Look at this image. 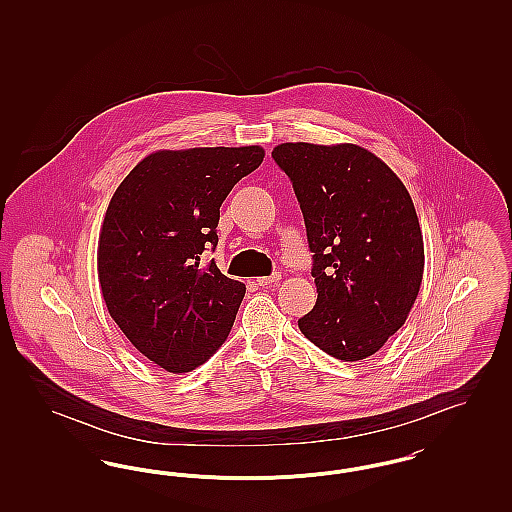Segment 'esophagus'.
Segmentation results:
<instances>
[{"label": "esophagus", "instance_id": "34e87169", "mask_svg": "<svg viewBox=\"0 0 512 512\" xmlns=\"http://www.w3.org/2000/svg\"><path fill=\"white\" fill-rule=\"evenodd\" d=\"M280 278H282V274H272V276H263V278H257V284L259 286H263V288H270V286H274V284H278L280 282Z\"/></svg>", "mask_w": 512, "mask_h": 512}]
</instances>
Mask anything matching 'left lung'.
Segmentation results:
<instances>
[{
  "label": "left lung",
  "instance_id": "left-lung-1",
  "mask_svg": "<svg viewBox=\"0 0 512 512\" xmlns=\"http://www.w3.org/2000/svg\"><path fill=\"white\" fill-rule=\"evenodd\" d=\"M313 253L317 303L299 330L340 361L374 355L409 317L424 244L413 199L390 167L355 144H280Z\"/></svg>",
  "mask_w": 512,
  "mask_h": 512
}]
</instances>
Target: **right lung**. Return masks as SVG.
I'll list each match as a JSON object with an SVG mask.
<instances>
[{"label": "right lung", "instance_id": "obj_1", "mask_svg": "<svg viewBox=\"0 0 512 512\" xmlns=\"http://www.w3.org/2000/svg\"><path fill=\"white\" fill-rule=\"evenodd\" d=\"M263 157L259 146L155 151L111 197L99 234L101 293L122 334L169 372L203 365L232 330L245 284L199 261L219 244L222 201Z\"/></svg>", "mask_w": 512, "mask_h": 512}]
</instances>
